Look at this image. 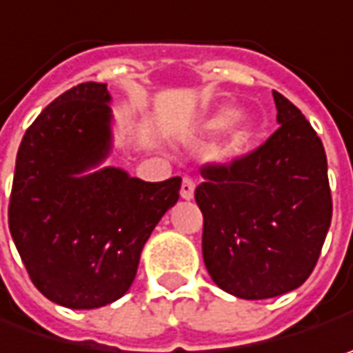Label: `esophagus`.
I'll list each match as a JSON object with an SVG mask.
<instances>
[{
  "mask_svg": "<svg viewBox=\"0 0 353 353\" xmlns=\"http://www.w3.org/2000/svg\"><path fill=\"white\" fill-rule=\"evenodd\" d=\"M193 192H195V181H193L192 177H183V181H181V197L183 199H193Z\"/></svg>",
  "mask_w": 353,
  "mask_h": 353,
  "instance_id": "34e87169",
  "label": "esophagus"
}]
</instances>
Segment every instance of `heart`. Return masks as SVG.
<instances>
[{
  "label": "heart",
  "instance_id": "heart-1",
  "mask_svg": "<svg viewBox=\"0 0 353 353\" xmlns=\"http://www.w3.org/2000/svg\"><path fill=\"white\" fill-rule=\"evenodd\" d=\"M221 130L225 132L217 146V158L221 161H235L241 156H245L249 148L253 146L256 136V128L249 122L247 114L235 112L233 106H219L217 110L207 116L199 138L201 140L213 138Z\"/></svg>",
  "mask_w": 353,
  "mask_h": 353
}]
</instances>
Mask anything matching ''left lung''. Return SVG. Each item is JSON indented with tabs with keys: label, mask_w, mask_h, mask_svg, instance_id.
<instances>
[{
	"label": "left lung",
	"mask_w": 353,
	"mask_h": 353,
	"mask_svg": "<svg viewBox=\"0 0 353 353\" xmlns=\"http://www.w3.org/2000/svg\"><path fill=\"white\" fill-rule=\"evenodd\" d=\"M281 124L231 163H207L195 201L213 283L245 300L281 296L314 270L332 221L322 140L299 108L272 90Z\"/></svg>",
	"instance_id": "1"
}]
</instances>
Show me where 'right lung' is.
Here are the masks:
<instances>
[{
  "instance_id": "1",
  "label": "right lung",
  "mask_w": 353,
  "mask_h": 353,
  "mask_svg": "<svg viewBox=\"0 0 353 353\" xmlns=\"http://www.w3.org/2000/svg\"><path fill=\"white\" fill-rule=\"evenodd\" d=\"M112 148L110 94L72 86L27 128L15 160L9 231L37 290L72 310L124 296L140 253L179 199L181 177L142 181L99 165Z\"/></svg>"
}]
</instances>
